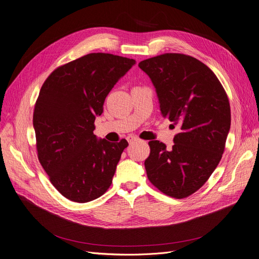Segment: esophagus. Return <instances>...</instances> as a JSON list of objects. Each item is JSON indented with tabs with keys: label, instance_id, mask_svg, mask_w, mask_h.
<instances>
[{
	"label": "esophagus",
	"instance_id": "34e87169",
	"mask_svg": "<svg viewBox=\"0 0 259 259\" xmlns=\"http://www.w3.org/2000/svg\"><path fill=\"white\" fill-rule=\"evenodd\" d=\"M126 140L128 141V143H133V142H135V141H138L139 139L137 137H134V136H127Z\"/></svg>",
	"mask_w": 259,
	"mask_h": 259
}]
</instances>
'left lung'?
Here are the masks:
<instances>
[{
	"mask_svg": "<svg viewBox=\"0 0 259 259\" xmlns=\"http://www.w3.org/2000/svg\"><path fill=\"white\" fill-rule=\"evenodd\" d=\"M156 89L160 111L179 125L174 146L149 142V181L184 199L198 191L219 164L231 127L229 98L213 72L189 55L165 53L139 63Z\"/></svg>",
	"mask_w": 259,
	"mask_h": 259,
	"instance_id": "obj_1",
	"label": "left lung"
}]
</instances>
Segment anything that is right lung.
I'll use <instances>...</instances> for the list:
<instances>
[{
  "label": "right lung",
  "mask_w": 259,
  "mask_h": 259,
  "mask_svg": "<svg viewBox=\"0 0 259 259\" xmlns=\"http://www.w3.org/2000/svg\"><path fill=\"white\" fill-rule=\"evenodd\" d=\"M135 64L90 53L55 69L40 89L33 116L38 159L52 185L70 201L90 202L110 187L128 143L98 140L95 120L110 90Z\"/></svg>",
  "instance_id": "obj_1"
}]
</instances>
